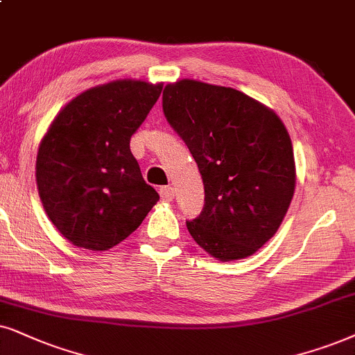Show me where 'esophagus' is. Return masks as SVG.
<instances>
[{"instance_id":"esophagus-1","label":"esophagus","mask_w":355,"mask_h":355,"mask_svg":"<svg viewBox=\"0 0 355 355\" xmlns=\"http://www.w3.org/2000/svg\"><path fill=\"white\" fill-rule=\"evenodd\" d=\"M175 196V190L172 187H162L160 188V198L164 201H172Z\"/></svg>"}]
</instances>
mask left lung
I'll use <instances>...</instances> for the list:
<instances>
[{
    "label": "left lung",
    "instance_id": "8db88e82",
    "mask_svg": "<svg viewBox=\"0 0 355 355\" xmlns=\"http://www.w3.org/2000/svg\"><path fill=\"white\" fill-rule=\"evenodd\" d=\"M162 105L203 178L205 208L188 232L221 262L255 254L275 236L297 187L284 121L239 89L190 78L165 85Z\"/></svg>",
    "mask_w": 355,
    "mask_h": 355
}]
</instances>
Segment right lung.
<instances>
[{"instance_id": "1", "label": "right lung", "mask_w": 355, "mask_h": 355, "mask_svg": "<svg viewBox=\"0 0 355 355\" xmlns=\"http://www.w3.org/2000/svg\"><path fill=\"white\" fill-rule=\"evenodd\" d=\"M164 83L123 78L80 93L58 111L37 149L35 183L57 231L82 249L107 250L159 201L129 149Z\"/></svg>"}]
</instances>
